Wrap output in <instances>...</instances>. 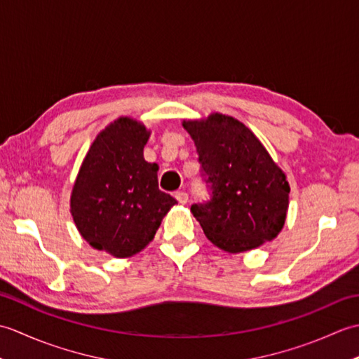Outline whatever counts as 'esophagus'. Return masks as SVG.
<instances>
[{
    "mask_svg": "<svg viewBox=\"0 0 359 359\" xmlns=\"http://www.w3.org/2000/svg\"><path fill=\"white\" fill-rule=\"evenodd\" d=\"M174 197L177 199L180 203H187L188 202V194L185 191H175Z\"/></svg>",
    "mask_w": 359,
    "mask_h": 359,
    "instance_id": "34e87169",
    "label": "esophagus"
}]
</instances>
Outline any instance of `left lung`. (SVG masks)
I'll list each match as a JSON object with an SVG mask.
<instances>
[{
	"instance_id": "1",
	"label": "left lung",
	"mask_w": 359,
	"mask_h": 359,
	"mask_svg": "<svg viewBox=\"0 0 359 359\" xmlns=\"http://www.w3.org/2000/svg\"><path fill=\"white\" fill-rule=\"evenodd\" d=\"M182 125L211 187V199L191 207L208 241L236 255L276 238L287 219L290 185L261 140L220 112Z\"/></svg>"
}]
</instances>
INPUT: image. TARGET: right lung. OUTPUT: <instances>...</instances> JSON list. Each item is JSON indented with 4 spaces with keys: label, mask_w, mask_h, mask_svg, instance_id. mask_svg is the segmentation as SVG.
<instances>
[{
    "label": "right lung",
    "mask_w": 359,
    "mask_h": 359,
    "mask_svg": "<svg viewBox=\"0 0 359 359\" xmlns=\"http://www.w3.org/2000/svg\"><path fill=\"white\" fill-rule=\"evenodd\" d=\"M149 135L133 117L111 121L90 144L74 182L71 215L81 238L118 259L147 247L177 203L158 189V165L143 157Z\"/></svg>",
    "instance_id": "1"
}]
</instances>
